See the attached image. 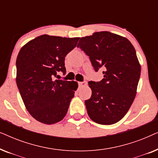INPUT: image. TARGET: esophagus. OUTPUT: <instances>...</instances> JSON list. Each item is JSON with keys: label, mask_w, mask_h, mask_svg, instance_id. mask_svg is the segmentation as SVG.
I'll return each instance as SVG.
<instances>
[{"label": "esophagus", "mask_w": 158, "mask_h": 158, "mask_svg": "<svg viewBox=\"0 0 158 158\" xmlns=\"http://www.w3.org/2000/svg\"><path fill=\"white\" fill-rule=\"evenodd\" d=\"M78 85H79L80 87H84V86H85L86 85H87V82H86V81L79 82Z\"/></svg>", "instance_id": "34e87169"}]
</instances>
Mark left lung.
Instances as JSON below:
<instances>
[{"label":"left lung","mask_w":158,"mask_h":158,"mask_svg":"<svg viewBox=\"0 0 158 158\" xmlns=\"http://www.w3.org/2000/svg\"><path fill=\"white\" fill-rule=\"evenodd\" d=\"M77 47L89 57L96 72L103 70L101 81L88 82L92 90L85 101L88 116L97 124H115L126 115L137 94L141 67L135 47L109 31L81 37Z\"/></svg>","instance_id":"obj_1"}]
</instances>
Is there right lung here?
<instances>
[{"label":"right lung","instance_id":"add662e5","mask_svg":"<svg viewBox=\"0 0 158 158\" xmlns=\"http://www.w3.org/2000/svg\"><path fill=\"white\" fill-rule=\"evenodd\" d=\"M79 37L44 34L29 41L16 59V84L26 108L38 122H59L65 116L78 84L55 80L66 73L64 59L76 47Z\"/></svg>","mask_w":158,"mask_h":158}]
</instances>
